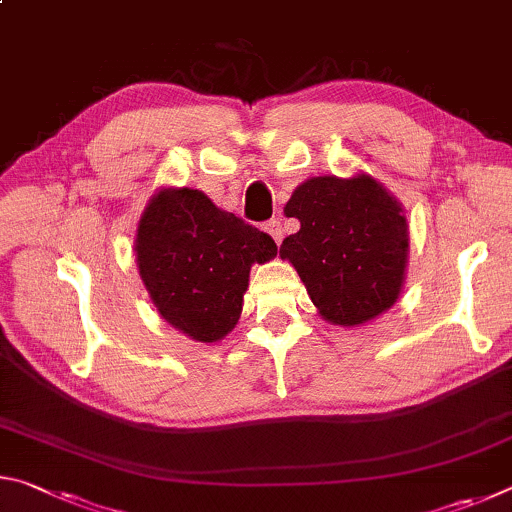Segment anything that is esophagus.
Returning a JSON list of instances; mask_svg holds the SVG:
<instances>
[{
  "label": "esophagus",
  "instance_id": "esophagus-1",
  "mask_svg": "<svg viewBox=\"0 0 512 512\" xmlns=\"http://www.w3.org/2000/svg\"><path fill=\"white\" fill-rule=\"evenodd\" d=\"M266 232L275 239V244H282V239H284V228H282V221H280V219H271V221H266Z\"/></svg>",
  "mask_w": 512,
  "mask_h": 512
}]
</instances>
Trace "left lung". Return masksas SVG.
I'll use <instances>...</instances> for the list:
<instances>
[{
  "label": "left lung",
  "mask_w": 512,
  "mask_h": 512,
  "mask_svg": "<svg viewBox=\"0 0 512 512\" xmlns=\"http://www.w3.org/2000/svg\"><path fill=\"white\" fill-rule=\"evenodd\" d=\"M284 214L300 230L282 241L318 314L354 327L384 314L404 287L409 225L402 205L368 173L316 176L296 187Z\"/></svg>",
  "instance_id": "1"
}]
</instances>
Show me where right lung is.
Returning <instances> with one entry per match:
<instances>
[{
  "label": "right lung",
  "instance_id": "add662e5",
  "mask_svg": "<svg viewBox=\"0 0 512 512\" xmlns=\"http://www.w3.org/2000/svg\"><path fill=\"white\" fill-rule=\"evenodd\" d=\"M135 255L160 316L189 339L214 343L237 325L250 266L273 259L277 246L198 189L169 187L146 205Z\"/></svg>",
  "mask_w": 512,
  "mask_h": 512
}]
</instances>
